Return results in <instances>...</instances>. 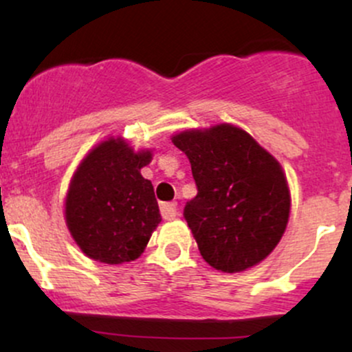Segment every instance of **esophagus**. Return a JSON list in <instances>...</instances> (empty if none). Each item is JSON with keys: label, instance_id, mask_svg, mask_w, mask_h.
<instances>
[{"label": "esophagus", "instance_id": "34e87169", "mask_svg": "<svg viewBox=\"0 0 352 352\" xmlns=\"http://www.w3.org/2000/svg\"><path fill=\"white\" fill-rule=\"evenodd\" d=\"M160 213H162L164 220H172L177 217V204L175 201H168V204L160 205Z\"/></svg>", "mask_w": 352, "mask_h": 352}]
</instances>
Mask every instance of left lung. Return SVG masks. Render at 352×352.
Listing matches in <instances>:
<instances>
[{
  "label": "left lung",
  "mask_w": 352,
  "mask_h": 352,
  "mask_svg": "<svg viewBox=\"0 0 352 352\" xmlns=\"http://www.w3.org/2000/svg\"><path fill=\"white\" fill-rule=\"evenodd\" d=\"M172 142L188 157L199 190L184 217L204 260L225 273L263 261L280 243L292 207L280 162L230 124L184 131Z\"/></svg>",
  "instance_id": "left-lung-1"
}]
</instances>
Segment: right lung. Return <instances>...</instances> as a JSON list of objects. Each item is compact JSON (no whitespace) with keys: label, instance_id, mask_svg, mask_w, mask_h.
<instances>
[{"label":"right lung","instance_id":"add662e5","mask_svg":"<svg viewBox=\"0 0 352 352\" xmlns=\"http://www.w3.org/2000/svg\"><path fill=\"white\" fill-rule=\"evenodd\" d=\"M151 160V151L109 139L79 164L67 190L66 223L89 258L120 265L144 253L162 220L152 182L140 175Z\"/></svg>","mask_w":352,"mask_h":352}]
</instances>
